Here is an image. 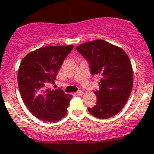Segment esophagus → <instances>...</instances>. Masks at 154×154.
Instances as JSON below:
<instances>
[{
    "mask_svg": "<svg viewBox=\"0 0 154 154\" xmlns=\"http://www.w3.org/2000/svg\"><path fill=\"white\" fill-rule=\"evenodd\" d=\"M83 94V91H77V92H75L74 93V94H75V95H77V96H79V95H82V94Z\"/></svg>",
    "mask_w": 154,
    "mask_h": 154,
    "instance_id": "obj_1",
    "label": "esophagus"
}]
</instances>
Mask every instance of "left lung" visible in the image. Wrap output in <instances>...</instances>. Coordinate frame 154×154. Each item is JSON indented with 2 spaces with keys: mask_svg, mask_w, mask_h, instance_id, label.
Segmentation results:
<instances>
[{
  "mask_svg": "<svg viewBox=\"0 0 154 154\" xmlns=\"http://www.w3.org/2000/svg\"><path fill=\"white\" fill-rule=\"evenodd\" d=\"M77 50L89 63L91 74L100 77V89L94 91L97 101L88 112L101 119L116 116L125 106L133 88L129 57L122 48L102 39L83 43Z\"/></svg>",
  "mask_w": 154,
  "mask_h": 154,
  "instance_id": "obj_1",
  "label": "left lung"
}]
</instances>
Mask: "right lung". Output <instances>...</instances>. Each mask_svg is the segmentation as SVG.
Instances as JSON below:
<instances>
[{
    "instance_id": "obj_1",
    "label": "right lung",
    "mask_w": 154,
    "mask_h": 154,
    "mask_svg": "<svg viewBox=\"0 0 154 154\" xmlns=\"http://www.w3.org/2000/svg\"><path fill=\"white\" fill-rule=\"evenodd\" d=\"M74 45L46 46L27 54L21 62L18 84L23 101L37 119L55 122L63 119L72 95L51 90L63 61Z\"/></svg>"
}]
</instances>
